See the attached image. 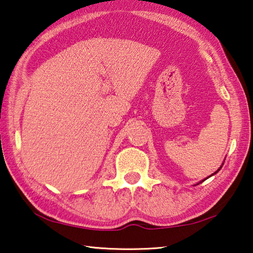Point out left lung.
Returning a JSON list of instances; mask_svg holds the SVG:
<instances>
[{
	"instance_id": "left-lung-1",
	"label": "left lung",
	"mask_w": 253,
	"mask_h": 253,
	"mask_svg": "<svg viewBox=\"0 0 253 253\" xmlns=\"http://www.w3.org/2000/svg\"><path fill=\"white\" fill-rule=\"evenodd\" d=\"M223 165H224V164H223ZM223 165H221V166H220V167H219V169H218V170H217V171H215V172H214V173H213V174H215V173H216V172H218V171H219V170H220V168H221V167H223ZM213 174H212V176H213ZM210 177H211V176H210ZM204 180H205V179H204ZM204 180H203V181H204Z\"/></svg>"
}]
</instances>
